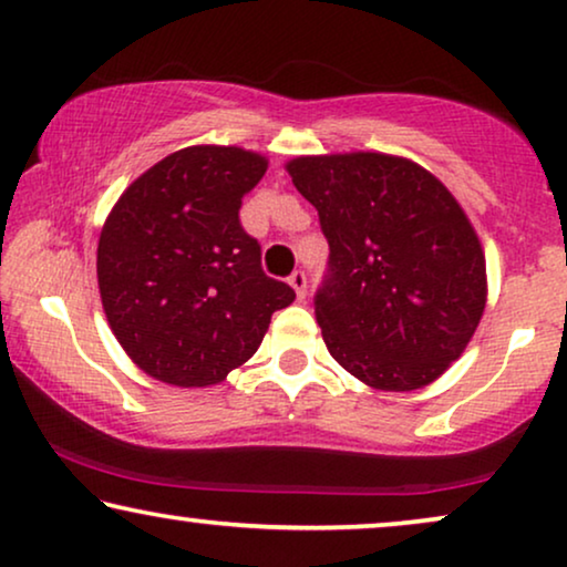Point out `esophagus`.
I'll return each mask as SVG.
<instances>
[{
    "mask_svg": "<svg viewBox=\"0 0 567 567\" xmlns=\"http://www.w3.org/2000/svg\"><path fill=\"white\" fill-rule=\"evenodd\" d=\"M289 284H291V289L297 291L299 299L307 297V274H305V270H293V274L289 276Z\"/></svg>",
    "mask_w": 567,
    "mask_h": 567,
    "instance_id": "esophagus-1",
    "label": "esophagus"
}]
</instances>
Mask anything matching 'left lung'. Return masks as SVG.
Segmentation results:
<instances>
[{
	"label": "left lung",
	"mask_w": 567,
	"mask_h": 567,
	"mask_svg": "<svg viewBox=\"0 0 567 567\" xmlns=\"http://www.w3.org/2000/svg\"><path fill=\"white\" fill-rule=\"evenodd\" d=\"M289 175L330 245L315 315L332 359L377 390L444 374L485 309V255L452 193L377 152L299 157Z\"/></svg>",
	"instance_id": "left-lung-1"
}]
</instances>
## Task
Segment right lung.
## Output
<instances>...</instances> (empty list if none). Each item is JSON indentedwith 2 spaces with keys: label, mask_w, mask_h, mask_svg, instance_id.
Wrapping results in <instances>:
<instances>
[{
  "label": "right lung",
  "mask_w": 567,
  "mask_h": 567,
  "mask_svg": "<svg viewBox=\"0 0 567 567\" xmlns=\"http://www.w3.org/2000/svg\"><path fill=\"white\" fill-rule=\"evenodd\" d=\"M266 167L237 146H188L131 183L100 231L107 322L159 382H221L258 351L270 315L297 297L266 276L260 243L239 221Z\"/></svg>",
  "instance_id": "obj_1"
}]
</instances>
